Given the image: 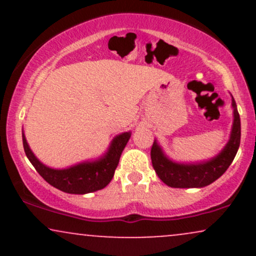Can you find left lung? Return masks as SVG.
Instances as JSON below:
<instances>
[{"label": "left lung", "instance_id": "left-lung-1", "mask_svg": "<svg viewBox=\"0 0 256 256\" xmlns=\"http://www.w3.org/2000/svg\"><path fill=\"white\" fill-rule=\"evenodd\" d=\"M234 106V126L228 143L216 158L198 165H180L170 161L154 142L152 146V162L158 178L172 188H202L210 185L224 174L236 156L240 143V119L236 102Z\"/></svg>", "mask_w": 256, "mask_h": 256}]
</instances>
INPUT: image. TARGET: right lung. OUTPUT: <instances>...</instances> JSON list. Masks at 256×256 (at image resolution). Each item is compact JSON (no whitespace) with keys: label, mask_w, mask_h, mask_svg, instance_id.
<instances>
[{"label":"right lung","mask_w":256,"mask_h":256,"mask_svg":"<svg viewBox=\"0 0 256 256\" xmlns=\"http://www.w3.org/2000/svg\"><path fill=\"white\" fill-rule=\"evenodd\" d=\"M130 132H124L116 136L112 142L107 154L98 161L79 164L66 170H52L40 164L28 148L24 134H22V144H24L26 156L44 180L64 192L82 195V194L101 190L110 184L119 164L120 155L124 150L128 140H130Z\"/></svg>","instance_id":"right-lung-1"}]
</instances>
